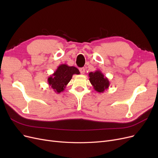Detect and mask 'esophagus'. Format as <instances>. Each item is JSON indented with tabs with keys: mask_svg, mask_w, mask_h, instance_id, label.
Returning a JSON list of instances; mask_svg holds the SVG:
<instances>
[{
	"mask_svg": "<svg viewBox=\"0 0 158 158\" xmlns=\"http://www.w3.org/2000/svg\"><path fill=\"white\" fill-rule=\"evenodd\" d=\"M79 70H80V72L81 73V74H84V73H85V69L84 68H80L79 69Z\"/></svg>",
	"mask_w": 158,
	"mask_h": 158,
	"instance_id": "1",
	"label": "esophagus"
}]
</instances>
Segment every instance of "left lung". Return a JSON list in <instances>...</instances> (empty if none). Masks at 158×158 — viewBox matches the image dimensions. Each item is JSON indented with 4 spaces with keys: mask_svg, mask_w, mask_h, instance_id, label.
<instances>
[{
    "mask_svg": "<svg viewBox=\"0 0 158 158\" xmlns=\"http://www.w3.org/2000/svg\"><path fill=\"white\" fill-rule=\"evenodd\" d=\"M89 82L93 85L94 89L98 92L103 93L105 90L109 88L110 82L107 77H106L99 70H95L94 73H89Z\"/></svg>",
    "mask_w": 158,
    "mask_h": 158,
    "instance_id": "left-lung-1",
    "label": "left lung"
}]
</instances>
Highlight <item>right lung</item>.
<instances>
[{"instance_id":"add662e5","label":"right lung","mask_w":158,"mask_h":158,"mask_svg":"<svg viewBox=\"0 0 158 158\" xmlns=\"http://www.w3.org/2000/svg\"><path fill=\"white\" fill-rule=\"evenodd\" d=\"M74 74H80L79 70L75 66L62 64L47 79L49 86L56 94L63 92Z\"/></svg>"}]
</instances>
